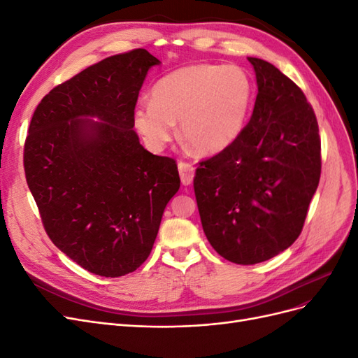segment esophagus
I'll use <instances>...</instances> for the list:
<instances>
[{
	"label": "esophagus",
	"instance_id": "esophagus-1",
	"mask_svg": "<svg viewBox=\"0 0 358 358\" xmlns=\"http://www.w3.org/2000/svg\"><path fill=\"white\" fill-rule=\"evenodd\" d=\"M178 167H179V175H180V180L183 185H191L196 169H194L191 162H187V161H179Z\"/></svg>",
	"mask_w": 358,
	"mask_h": 358
}]
</instances>
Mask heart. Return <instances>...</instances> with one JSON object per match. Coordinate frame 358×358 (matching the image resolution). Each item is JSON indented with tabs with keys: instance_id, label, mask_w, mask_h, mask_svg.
<instances>
[{
	"instance_id": "b5f03b06",
	"label": "heart",
	"mask_w": 358,
	"mask_h": 358,
	"mask_svg": "<svg viewBox=\"0 0 358 358\" xmlns=\"http://www.w3.org/2000/svg\"><path fill=\"white\" fill-rule=\"evenodd\" d=\"M252 103V83L236 66L197 64L169 73L154 85L152 101H140L134 127L154 150L176 133L203 155L220 154L241 136Z\"/></svg>"
}]
</instances>
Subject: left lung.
<instances>
[{"instance_id":"obj_1","label":"left lung","mask_w":358,"mask_h":358,"mask_svg":"<svg viewBox=\"0 0 358 358\" xmlns=\"http://www.w3.org/2000/svg\"><path fill=\"white\" fill-rule=\"evenodd\" d=\"M254 112L233 145L200 161L194 192L213 249L236 264H257L300 236L321 176L318 121L305 94L259 58Z\"/></svg>"}]
</instances>
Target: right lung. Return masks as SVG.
Returning <instances> with one entry per match:
<instances>
[{
	"instance_id": "1",
	"label": "right lung",
	"mask_w": 358,
	"mask_h": 358,
	"mask_svg": "<svg viewBox=\"0 0 358 358\" xmlns=\"http://www.w3.org/2000/svg\"><path fill=\"white\" fill-rule=\"evenodd\" d=\"M157 64L146 49L96 62L43 96L28 128L24 169L43 227L99 276L146 262L180 187L176 161L148 152L133 129L138 91Z\"/></svg>"
}]
</instances>
